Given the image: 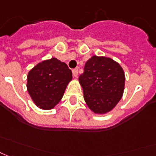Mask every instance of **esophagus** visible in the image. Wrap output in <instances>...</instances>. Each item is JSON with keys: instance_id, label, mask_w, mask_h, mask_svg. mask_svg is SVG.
I'll list each match as a JSON object with an SVG mask.
<instances>
[{"instance_id": "1", "label": "esophagus", "mask_w": 156, "mask_h": 156, "mask_svg": "<svg viewBox=\"0 0 156 156\" xmlns=\"http://www.w3.org/2000/svg\"><path fill=\"white\" fill-rule=\"evenodd\" d=\"M72 73H73V76L74 77H77V76H78V69L76 68V69H74L73 70H72Z\"/></svg>"}]
</instances>
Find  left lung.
Here are the masks:
<instances>
[{
	"label": "left lung",
	"mask_w": 156,
	"mask_h": 156,
	"mask_svg": "<svg viewBox=\"0 0 156 156\" xmlns=\"http://www.w3.org/2000/svg\"><path fill=\"white\" fill-rule=\"evenodd\" d=\"M79 82L89 109L96 114H105L121 100L125 76L122 67L112 58L93 56L86 62Z\"/></svg>",
	"instance_id": "left-lung-1"
}]
</instances>
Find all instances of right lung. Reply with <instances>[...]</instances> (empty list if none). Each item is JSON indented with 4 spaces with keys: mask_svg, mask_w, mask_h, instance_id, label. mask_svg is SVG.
I'll list each match as a JSON object with an SVG mask.
<instances>
[{
    "mask_svg": "<svg viewBox=\"0 0 156 156\" xmlns=\"http://www.w3.org/2000/svg\"><path fill=\"white\" fill-rule=\"evenodd\" d=\"M72 72L68 65L52 57L37 63L27 76V91L40 109L51 110L62 100Z\"/></svg>",
    "mask_w": 156,
    "mask_h": 156,
    "instance_id": "obj_1",
    "label": "right lung"
}]
</instances>
